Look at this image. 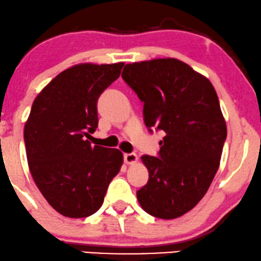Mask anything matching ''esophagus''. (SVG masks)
<instances>
[{"label":"esophagus","instance_id":"1","mask_svg":"<svg viewBox=\"0 0 261 261\" xmlns=\"http://www.w3.org/2000/svg\"><path fill=\"white\" fill-rule=\"evenodd\" d=\"M124 161L126 164H135L137 161V155L135 153L124 154Z\"/></svg>","mask_w":261,"mask_h":261}]
</instances>
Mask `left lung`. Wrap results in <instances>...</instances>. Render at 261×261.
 Segmentation results:
<instances>
[{"mask_svg":"<svg viewBox=\"0 0 261 261\" xmlns=\"http://www.w3.org/2000/svg\"><path fill=\"white\" fill-rule=\"evenodd\" d=\"M124 82L143 102L146 126L163 130L159 155H143L149 179L141 207L160 219L183 216L202 199L218 171L226 124L206 77L177 59L127 64Z\"/></svg>","mask_w":261,"mask_h":261,"instance_id":"8db88e82","label":"left lung"}]
</instances>
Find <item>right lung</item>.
Masks as SVG:
<instances>
[{
    "label": "right lung",
    "mask_w": 261,
    "mask_h": 261,
    "mask_svg": "<svg viewBox=\"0 0 261 261\" xmlns=\"http://www.w3.org/2000/svg\"><path fill=\"white\" fill-rule=\"evenodd\" d=\"M124 62L79 64L58 74L37 95L24 128L29 169L48 203L68 218L100 210L123 165L115 148L91 146L97 100L119 78Z\"/></svg>",
    "instance_id": "add662e5"
}]
</instances>
